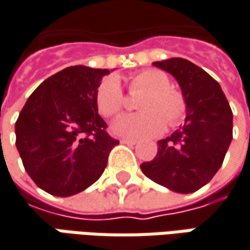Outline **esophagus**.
<instances>
[{"label":"esophagus","mask_w":250,"mask_h":250,"mask_svg":"<svg viewBox=\"0 0 250 250\" xmlns=\"http://www.w3.org/2000/svg\"><path fill=\"white\" fill-rule=\"evenodd\" d=\"M120 141H122L123 144H127V146H134V144L137 143L136 140H130V139H122Z\"/></svg>","instance_id":"obj_1"}]
</instances>
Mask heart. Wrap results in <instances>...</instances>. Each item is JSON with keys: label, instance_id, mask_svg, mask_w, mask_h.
Masks as SVG:
<instances>
[{"label": "heart", "instance_id": "obj_1", "mask_svg": "<svg viewBox=\"0 0 250 250\" xmlns=\"http://www.w3.org/2000/svg\"><path fill=\"white\" fill-rule=\"evenodd\" d=\"M128 87L131 93H146L139 109L143 113L120 117L111 125L114 134L120 137L141 139L155 137L166 130V123L175 127L187 114V100L181 92L171 87L167 73L147 69L130 78ZM96 104L99 111L113 117L125 109V99L117 78L109 76L102 82L96 92Z\"/></svg>", "mask_w": 250, "mask_h": 250}]
</instances>
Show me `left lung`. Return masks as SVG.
I'll return each instance as SVG.
<instances>
[{
    "label": "left lung",
    "instance_id": "1",
    "mask_svg": "<svg viewBox=\"0 0 250 250\" xmlns=\"http://www.w3.org/2000/svg\"><path fill=\"white\" fill-rule=\"evenodd\" d=\"M175 78L187 100L185 125L158 141L154 160L141 171L174 192L189 194L221 168L232 141V110L219 83L183 58L154 62Z\"/></svg>",
    "mask_w": 250,
    "mask_h": 250
}]
</instances>
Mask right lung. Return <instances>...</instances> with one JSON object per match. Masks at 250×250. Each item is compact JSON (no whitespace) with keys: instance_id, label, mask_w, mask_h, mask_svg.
I'll list each match as a JSON object with an SVG mask.
<instances>
[{"instance_id":"1","label":"right lung","mask_w":250,"mask_h":250,"mask_svg":"<svg viewBox=\"0 0 250 250\" xmlns=\"http://www.w3.org/2000/svg\"><path fill=\"white\" fill-rule=\"evenodd\" d=\"M109 69L70 66L43 81L15 123L17 148L28 175L55 197L96 183L119 141L106 133L96 92Z\"/></svg>"}]
</instances>
